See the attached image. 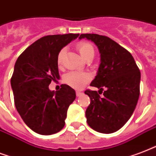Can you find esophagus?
I'll return each instance as SVG.
<instances>
[{
  "mask_svg": "<svg viewBox=\"0 0 156 156\" xmlns=\"http://www.w3.org/2000/svg\"><path fill=\"white\" fill-rule=\"evenodd\" d=\"M82 94H83V93H81V92H80V91H76V96H77V97H80Z\"/></svg>",
  "mask_w": 156,
  "mask_h": 156,
  "instance_id": "esophagus-1",
  "label": "esophagus"
}]
</instances>
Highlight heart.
<instances>
[{
	"label": "heart",
	"mask_w": 156,
	"mask_h": 156,
	"mask_svg": "<svg viewBox=\"0 0 156 156\" xmlns=\"http://www.w3.org/2000/svg\"><path fill=\"white\" fill-rule=\"evenodd\" d=\"M77 49L80 52L83 58H85L89 54L94 53V48L91 44L88 42H80L77 44ZM65 49H62L59 51L58 57H57V62L60 65L62 62V59L64 54ZM64 82L67 85L74 88V89H82L84 84L89 80V76L85 73H80L76 72H71L66 74L63 79Z\"/></svg>",
	"instance_id": "obj_1"
}]
</instances>
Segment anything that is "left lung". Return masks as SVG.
I'll use <instances>...</instances> for the list:
<instances>
[{
    "label": "left lung",
    "mask_w": 156,
    "mask_h": 156,
    "mask_svg": "<svg viewBox=\"0 0 156 156\" xmlns=\"http://www.w3.org/2000/svg\"><path fill=\"white\" fill-rule=\"evenodd\" d=\"M94 42L100 54L97 76L90 85L105 89L100 97L97 91L86 90L90 98L85 116L93 129L102 133L118 131L129 119L140 94L141 73L129 52L105 36L81 34L79 39ZM99 93V92H98Z\"/></svg>",
    "instance_id": "8db88e82"
}]
</instances>
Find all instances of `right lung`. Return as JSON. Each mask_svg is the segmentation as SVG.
<instances>
[{
  "label": "right lung",
  "mask_w": 156,
  "mask_h": 156,
  "mask_svg": "<svg viewBox=\"0 0 156 156\" xmlns=\"http://www.w3.org/2000/svg\"><path fill=\"white\" fill-rule=\"evenodd\" d=\"M78 37L70 33L41 37L15 62L10 80L14 104L24 123L37 133L51 135L64 127L76 91L67 84L51 91L49 85L60 78L57 62L59 51Z\"/></svg>",
  "instance_id": "1"
}]
</instances>
